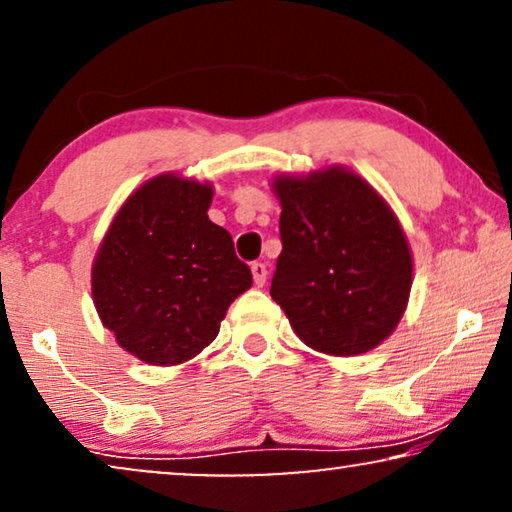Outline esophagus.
<instances>
[{
	"label": "esophagus",
	"instance_id": "obj_1",
	"mask_svg": "<svg viewBox=\"0 0 512 512\" xmlns=\"http://www.w3.org/2000/svg\"><path fill=\"white\" fill-rule=\"evenodd\" d=\"M251 275H254L256 286H263L265 279H268V268H265V263H251Z\"/></svg>",
	"mask_w": 512,
	"mask_h": 512
}]
</instances>
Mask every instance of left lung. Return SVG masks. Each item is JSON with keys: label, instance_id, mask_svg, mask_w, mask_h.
Returning a JSON list of instances; mask_svg holds the SVG:
<instances>
[{"label": "left lung", "instance_id": "left-lung-1", "mask_svg": "<svg viewBox=\"0 0 512 512\" xmlns=\"http://www.w3.org/2000/svg\"><path fill=\"white\" fill-rule=\"evenodd\" d=\"M282 254L270 296L307 347L356 356L387 340L412 286L401 223L368 181L345 167L272 181Z\"/></svg>", "mask_w": 512, "mask_h": 512}]
</instances>
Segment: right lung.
<instances>
[{
    "mask_svg": "<svg viewBox=\"0 0 512 512\" xmlns=\"http://www.w3.org/2000/svg\"><path fill=\"white\" fill-rule=\"evenodd\" d=\"M212 184L167 172L137 188L93 263V300L125 352L151 366L198 356L251 286L233 237L209 221Z\"/></svg>",
    "mask_w": 512,
    "mask_h": 512,
    "instance_id": "1",
    "label": "right lung"
}]
</instances>
